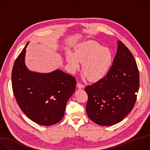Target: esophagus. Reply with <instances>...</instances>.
Here are the masks:
<instances>
[{"label": "esophagus", "mask_w": 150, "mask_h": 150, "mask_svg": "<svg viewBox=\"0 0 150 150\" xmlns=\"http://www.w3.org/2000/svg\"><path fill=\"white\" fill-rule=\"evenodd\" d=\"M76 87H77L78 88L81 89V88H84V85H83V84H81V83L78 82L77 84H76Z\"/></svg>", "instance_id": "esophagus-1"}]
</instances>
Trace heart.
Returning a JSON list of instances; mask_svg holds the SVG:
<instances>
[{
  "instance_id": "heart-1",
  "label": "heart",
  "mask_w": 150,
  "mask_h": 150,
  "mask_svg": "<svg viewBox=\"0 0 150 150\" xmlns=\"http://www.w3.org/2000/svg\"><path fill=\"white\" fill-rule=\"evenodd\" d=\"M67 60L72 72L79 71L82 63L84 76L91 81H97L108 73L113 60L112 51L96 41L88 40L79 44L75 53L67 54Z\"/></svg>"
}]
</instances>
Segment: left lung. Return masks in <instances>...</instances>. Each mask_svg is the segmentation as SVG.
Segmentation results:
<instances>
[{
  "instance_id": "8db88e82",
  "label": "left lung",
  "mask_w": 150,
  "mask_h": 150,
  "mask_svg": "<svg viewBox=\"0 0 150 150\" xmlns=\"http://www.w3.org/2000/svg\"><path fill=\"white\" fill-rule=\"evenodd\" d=\"M139 86L135 60L121 41L112 66L101 79L85 88L88 95L86 110L89 118L101 126L121 122L132 110Z\"/></svg>"
}]
</instances>
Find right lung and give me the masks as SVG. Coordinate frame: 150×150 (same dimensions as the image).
Listing matches in <instances>:
<instances>
[{"label": "right lung", "mask_w": 150, "mask_h": 150, "mask_svg": "<svg viewBox=\"0 0 150 150\" xmlns=\"http://www.w3.org/2000/svg\"><path fill=\"white\" fill-rule=\"evenodd\" d=\"M28 43L14 63L13 92L29 119L41 125H53L62 119L67 103L75 90L76 79L60 69L45 74L28 70L25 63Z\"/></svg>", "instance_id": "add662e5"}]
</instances>
